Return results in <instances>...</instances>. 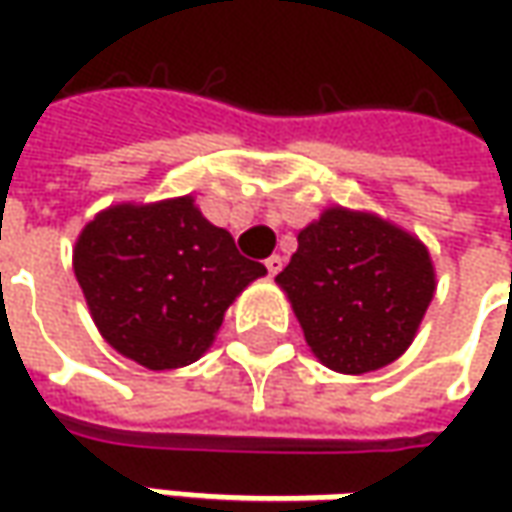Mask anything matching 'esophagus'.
<instances>
[{
    "mask_svg": "<svg viewBox=\"0 0 512 512\" xmlns=\"http://www.w3.org/2000/svg\"><path fill=\"white\" fill-rule=\"evenodd\" d=\"M282 265H285V259H282L279 253H273V256H270V259H267V262H265L267 273H270V276H276V273L282 270Z\"/></svg>",
    "mask_w": 512,
    "mask_h": 512,
    "instance_id": "obj_1",
    "label": "esophagus"
}]
</instances>
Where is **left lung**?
Segmentation results:
<instances>
[{"label": "left lung", "mask_w": 512, "mask_h": 512, "mask_svg": "<svg viewBox=\"0 0 512 512\" xmlns=\"http://www.w3.org/2000/svg\"><path fill=\"white\" fill-rule=\"evenodd\" d=\"M310 353L347 376L393 364L413 344L436 293L422 239L373 210L330 205L299 230L276 276Z\"/></svg>", "instance_id": "1"}]
</instances>
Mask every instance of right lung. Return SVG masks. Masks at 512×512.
Instances as JSON below:
<instances>
[{
	"label": "right lung",
	"instance_id": "1",
	"mask_svg": "<svg viewBox=\"0 0 512 512\" xmlns=\"http://www.w3.org/2000/svg\"><path fill=\"white\" fill-rule=\"evenodd\" d=\"M73 273L116 353L148 370H176L205 356L227 307L267 270L187 193L99 210L76 236Z\"/></svg>",
	"mask_w": 512,
	"mask_h": 512
}]
</instances>
